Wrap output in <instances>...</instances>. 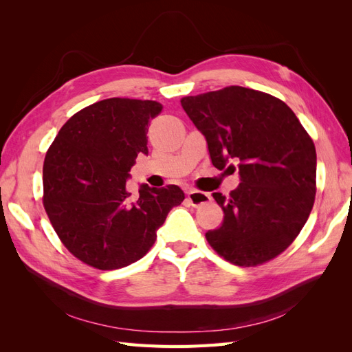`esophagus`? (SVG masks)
I'll use <instances>...</instances> for the list:
<instances>
[{"label": "esophagus", "mask_w": 352, "mask_h": 352, "mask_svg": "<svg viewBox=\"0 0 352 352\" xmlns=\"http://www.w3.org/2000/svg\"><path fill=\"white\" fill-rule=\"evenodd\" d=\"M186 195H188V199L190 201V204H192L194 207H199V206H202V204H207V202H210V201H211L210 194L201 192V190L189 189V190H186Z\"/></svg>", "instance_id": "esophagus-1"}]
</instances>
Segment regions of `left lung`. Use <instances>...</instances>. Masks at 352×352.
I'll return each instance as SVG.
<instances>
[{
	"label": "left lung",
	"instance_id": "8db88e82",
	"mask_svg": "<svg viewBox=\"0 0 352 352\" xmlns=\"http://www.w3.org/2000/svg\"><path fill=\"white\" fill-rule=\"evenodd\" d=\"M206 136L211 163L235 170L241 184L212 198L225 217L208 230L226 261L254 267L278 257L300 235L316 198V146L287 105L270 94L226 87L180 100Z\"/></svg>",
	"mask_w": 352,
	"mask_h": 352
}]
</instances>
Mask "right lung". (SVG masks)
<instances>
[{"instance_id":"right-lung-1","label":"right lung","mask_w":352,"mask_h":352,"mask_svg":"<svg viewBox=\"0 0 352 352\" xmlns=\"http://www.w3.org/2000/svg\"><path fill=\"white\" fill-rule=\"evenodd\" d=\"M162 110L150 100H102L73 114L48 148L44 208L63 245L91 267L114 270L142 258L168 211L185 199L176 185H141L136 195L126 186Z\"/></svg>"}]
</instances>
